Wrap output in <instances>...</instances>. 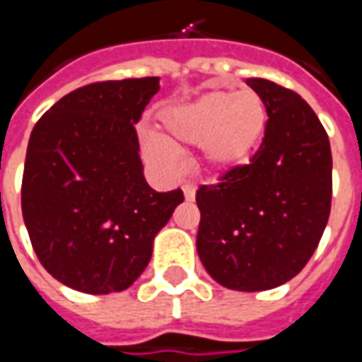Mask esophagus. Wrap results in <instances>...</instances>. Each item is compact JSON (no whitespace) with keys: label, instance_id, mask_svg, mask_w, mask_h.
Here are the masks:
<instances>
[{"label":"esophagus","instance_id":"esophagus-1","mask_svg":"<svg viewBox=\"0 0 362 362\" xmlns=\"http://www.w3.org/2000/svg\"><path fill=\"white\" fill-rule=\"evenodd\" d=\"M194 193H197V189H194V185H191V183H187V185H183V194H185L187 201H194Z\"/></svg>","mask_w":362,"mask_h":362}]
</instances>
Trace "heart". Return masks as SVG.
Returning <instances> with one entry per match:
<instances>
[{
	"label": "heart",
	"instance_id": "b5f03b06",
	"mask_svg": "<svg viewBox=\"0 0 362 362\" xmlns=\"http://www.w3.org/2000/svg\"><path fill=\"white\" fill-rule=\"evenodd\" d=\"M267 128V107L250 87L209 91L161 115L160 138H148L144 153L168 173L183 163L171 146H201V160L212 173H228L247 163Z\"/></svg>",
	"mask_w": 362,
	"mask_h": 362
}]
</instances>
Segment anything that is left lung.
Returning a JSON list of instances; mask_svg holds the SVG:
<instances>
[{"label": "left lung", "instance_id": "1", "mask_svg": "<svg viewBox=\"0 0 362 362\" xmlns=\"http://www.w3.org/2000/svg\"><path fill=\"white\" fill-rule=\"evenodd\" d=\"M267 107V128L247 165L197 191V251L218 284L242 292L288 283L308 263L332 209V148L298 93L247 78Z\"/></svg>", "mask_w": 362, "mask_h": 362}]
</instances>
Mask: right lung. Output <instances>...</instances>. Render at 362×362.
I'll return each instance as SVG.
<instances>
[{"label": "right lung", "mask_w": 362, "mask_h": 362, "mask_svg": "<svg viewBox=\"0 0 362 362\" xmlns=\"http://www.w3.org/2000/svg\"><path fill=\"white\" fill-rule=\"evenodd\" d=\"M160 78L101 81L54 103L30 132L23 220L50 275L74 291H127L183 191L148 185L134 124Z\"/></svg>", "instance_id": "add662e5"}]
</instances>
